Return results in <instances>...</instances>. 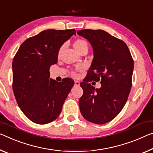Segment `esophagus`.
Here are the masks:
<instances>
[{
    "mask_svg": "<svg viewBox=\"0 0 153 153\" xmlns=\"http://www.w3.org/2000/svg\"><path fill=\"white\" fill-rule=\"evenodd\" d=\"M74 85L76 86H79V82H78V81H75Z\"/></svg>",
    "mask_w": 153,
    "mask_h": 153,
    "instance_id": "esophagus-1",
    "label": "esophagus"
}]
</instances>
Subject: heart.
Masks as SVG:
<instances>
[{
	"instance_id": "1",
	"label": "heart",
	"mask_w": 153,
	"mask_h": 153,
	"mask_svg": "<svg viewBox=\"0 0 153 153\" xmlns=\"http://www.w3.org/2000/svg\"><path fill=\"white\" fill-rule=\"evenodd\" d=\"M74 49L79 53V54H80L82 51L88 50V43H87L84 39H77L74 42ZM63 50H64V45H62L60 47V48L59 49V56L61 55ZM82 69V68H79L78 71H81ZM71 75L75 77H76L77 76V74L76 71H73L71 73Z\"/></svg>"
}]
</instances>
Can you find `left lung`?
I'll use <instances>...</instances> for the list:
<instances>
[{
	"mask_svg": "<svg viewBox=\"0 0 153 153\" xmlns=\"http://www.w3.org/2000/svg\"><path fill=\"white\" fill-rule=\"evenodd\" d=\"M77 35L88 41L94 58L87 77L80 83L83 95L79 100L82 115L89 122L102 125L123 110L132 86L133 60L123 41L102 30L84 29ZM100 81V89L88 82Z\"/></svg>",
	"mask_w": 153,
	"mask_h": 153,
	"instance_id": "obj_1",
	"label": "left lung"
}]
</instances>
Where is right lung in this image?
Returning a JSON list of instances; mask_svg holds the SVG:
<instances>
[{"instance_id":"obj_1","label":"right lung","mask_w":153,"mask_h":153,"mask_svg":"<svg viewBox=\"0 0 153 153\" xmlns=\"http://www.w3.org/2000/svg\"><path fill=\"white\" fill-rule=\"evenodd\" d=\"M76 35L75 29L43 30L24 41L13 58V91L22 111L32 122L44 125L59 117L74 82L50 78L62 45Z\"/></svg>"}]
</instances>
